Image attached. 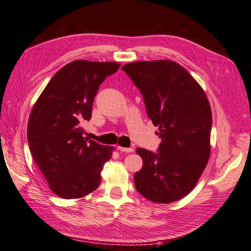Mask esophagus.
Here are the masks:
<instances>
[{
	"instance_id": "esophagus-1",
	"label": "esophagus",
	"mask_w": 251,
	"mask_h": 251,
	"mask_svg": "<svg viewBox=\"0 0 251 251\" xmlns=\"http://www.w3.org/2000/svg\"><path fill=\"white\" fill-rule=\"evenodd\" d=\"M117 150L120 151V152H125V153L133 152V149L132 148H122V146H117Z\"/></svg>"
}]
</instances>
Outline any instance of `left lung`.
<instances>
[{"instance_id":"obj_1","label":"left lung","mask_w":251,"mask_h":251,"mask_svg":"<svg viewBox=\"0 0 251 251\" xmlns=\"http://www.w3.org/2000/svg\"><path fill=\"white\" fill-rule=\"evenodd\" d=\"M143 95L155 133L162 139L158 153L138 149L143 166L134 175L140 195L155 203H172L190 193L211 154L212 111L204 91L175 61H136L125 64Z\"/></svg>"}]
</instances>
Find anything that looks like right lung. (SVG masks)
<instances>
[{
    "label": "right lung",
    "instance_id": "add662e5",
    "mask_svg": "<svg viewBox=\"0 0 251 251\" xmlns=\"http://www.w3.org/2000/svg\"><path fill=\"white\" fill-rule=\"evenodd\" d=\"M118 62L75 60L54 74L32 107L27 139L36 165L50 190L63 199H78L96 190L113 146L84 138L94 98Z\"/></svg>",
    "mask_w": 251,
    "mask_h": 251
}]
</instances>
